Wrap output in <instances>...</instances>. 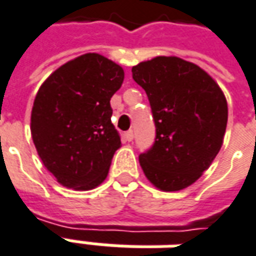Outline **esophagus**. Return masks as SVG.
<instances>
[{"instance_id":"esophagus-1","label":"esophagus","mask_w":256,"mask_h":256,"mask_svg":"<svg viewBox=\"0 0 256 256\" xmlns=\"http://www.w3.org/2000/svg\"><path fill=\"white\" fill-rule=\"evenodd\" d=\"M123 137H124V140H126V141H133L134 133H133V132H132V130H130V132H126Z\"/></svg>"}]
</instances>
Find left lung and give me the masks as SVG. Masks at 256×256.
Masks as SVG:
<instances>
[{"label": "left lung", "mask_w": 256, "mask_h": 256, "mask_svg": "<svg viewBox=\"0 0 256 256\" xmlns=\"http://www.w3.org/2000/svg\"><path fill=\"white\" fill-rule=\"evenodd\" d=\"M132 72L148 96L156 128L155 142L140 155V164L156 188L181 190L220 152L228 123L225 96L208 74L180 58L159 56Z\"/></svg>", "instance_id": "1"}]
</instances>
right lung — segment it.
Listing matches in <instances>:
<instances>
[{"instance_id":"1","label":"right lung","mask_w":256,"mask_h":256,"mask_svg":"<svg viewBox=\"0 0 256 256\" xmlns=\"http://www.w3.org/2000/svg\"><path fill=\"white\" fill-rule=\"evenodd\" d=\"M120 66L86 53L42 84L31 111L36 152L63 186L96 188L106 180L120 136L111 123V97L122 86Z\"/></svg>"}]
</instances>
